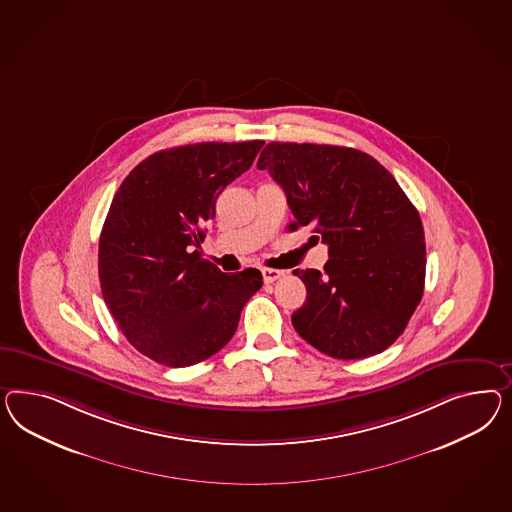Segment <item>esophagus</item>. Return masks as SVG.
I'll return each mask as SVG.
<instances>
[{
  "instance_id": "34e87169",
  "label": "esophagus",
  "mask_w": 512,
  "mask_h": 512,
  "mask_svg": "<svg viewBox=\"0 0 512 512\" xmlns=\"http://www.w3.org/2000/svg\"><path fill=\"white\" fill-rule=\"evenodd\" d=\"M261 274H263L264 283H274L283 276L281 270H274V268H261Z\"/></svg>"
}]
</instances>
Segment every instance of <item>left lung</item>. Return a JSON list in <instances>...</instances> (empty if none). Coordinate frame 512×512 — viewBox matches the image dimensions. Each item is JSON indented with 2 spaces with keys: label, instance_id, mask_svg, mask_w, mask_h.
<instances>
[{
  "label": "left lung",
  "instance_id": "1",
  "mask_svg": "<svg viewBox=\"0 0 512 512\" xmlns=\"http://www.w3.org/2000/svg\"><path fill=\"white\" fill-rule=\"evenodd\" d=\"M259 169L283 188L294 221L328 246L324 272L294 270L307 289L292 313L300 337L337 360L380 354L404 332L425 287V233L417 208L367 152L337 145L264 147Z\"/></svg>",
  "mask_w": 512,
  "mask_h": 512
}]
</instances>
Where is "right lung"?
<instances>
[{
	"label": "right lung",
	"mask_w": 512,
	"mask_h": 512,
	"mask_svg": "<svg viewBox=\"0 0 512 512\" xmlns=\"http://www.w3.org/2000/svg\"><path fill=\"white\" fill-rule=\"evenodd\" d=\"M264 141L195 143L134 167L111 201L98 244L104 302L128 343L167 367L214 356L263 287L257 268L223 274L199 253L216 199Z\"/></svg>",
	"instance_id": "1"
}]
</instances>
